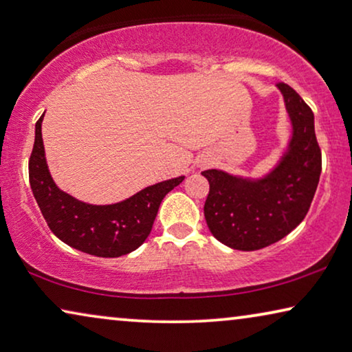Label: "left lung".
Returning <instances> with one entry per match:
<instances>
[{"instance_id": "1", "label": "left lung", "mask_w": 352, "mask_h": 352, "mask_svg": "<svg viewBox=\"0 0 352 352\" xmlns=\"http://www.w3.org/2000/svg\"><path fill=\"white\" fill-rule=\"evenodd\" d=\"M292 122L289 151L276 169L258 182L204 170L210 191L204 206L213 237L229 248L254 251L286 237L307 217L322 169L314 115L298 93L278 82Z\"/></svg>"}]
</instances>
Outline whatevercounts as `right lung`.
Here are the masks:
<instances>
[{
    "mask_svg": "<svg viewBox=\"0 0 352 352\" xmlns=\"http://www.w3.org/2000/svg\"><path fill=\"white\" fill-rule=\"evenodd\" d=\"M36 122L30 156V185L47 226L66 245L98 258H118L145 242L153 228L160 204L185 177L156 183L113 206H90L58 190L49 174L42 144L41 123Z\"/></svg>",
    "mask_w": 352,
    "mask_h": 352,
    "instance_id": "obj_1",
    "label": "right lung"
}]
</instances>
